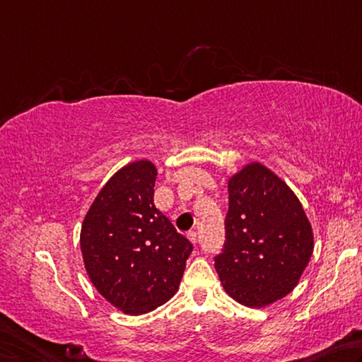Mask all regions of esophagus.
I'll use <instances>...</instances> for the list:
<instances>
[{
	"label": "esophagus",
	"mask_w": 362,
	"mask_h": 362,
	"mask_svg": "<svg viewBox=\"0 0 362 362\" xmlns=\"http://www.w3.org/2000/svg\"><path fill=\"white\" fill-rule=\"evenodd\" d=\"M187 237H189V240H191L194 245L199 243V233L197 232H189Z\"/></svg>",
	"instance_id": "esophagus-1"
}]
</instances>
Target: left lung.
Masks as SVG:
<instances>
[{
	"label": "left lung",
	"instance_id": "1",
	"mask_svg": "<svg viewBox=\"0 0 362 362\" xmlns=\"http://www.w3.org/2000/svg\"><path fill=\"white\" fill-rule=\"evenodd\" d=\"M224 227L214 269L227 294L261 308L296 288L312 257L313 232L286 182L261 163L246 165L229 180Z\"/></svg>",
	"mask_w": 362,
	"mask_h": 362
}]
</instances>
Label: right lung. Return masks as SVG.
Returning a JSON list of instances; mask_svg holds the SVG:
<instances>
[{"label":"right lung","mask_w":362,"mask_h":362,"mask_svg":"<svg viewBox=\"0 0 362 362\" xmlns=\"http://www.w3.org/2000/svg\"><path fill=\"white\" fill-rule=\"evenodd\" d=\"M157 170L149 160L120 168L86 214L81 250L98 293L129 315L170 300L194 250L154 205Z\"/></svg>","instance_id":"1"}]
</instances>
